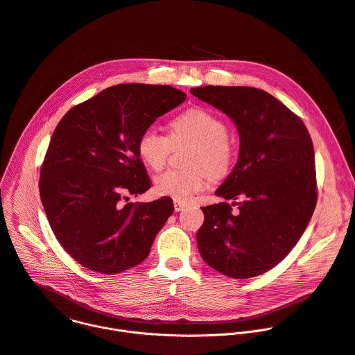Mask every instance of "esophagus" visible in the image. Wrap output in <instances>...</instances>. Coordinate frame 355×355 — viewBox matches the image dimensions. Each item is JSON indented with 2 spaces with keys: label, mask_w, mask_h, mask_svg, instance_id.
<instances>
[{
  "label": "esophagus",
  "mask_w": 355,
  "mask_h": 355,
  "mask_svg": "<svg viewBox=\"0 0 355 355\" xmlns=\"http://www.w3.org/2000/svg\"><path fill=\"white\" fill-rule=\"evenodd\" d=\"M187 206L185 202H180V200H174V210L175 211H181L184 207Z\"/></svg>",
  "instance_id": "1"
}]
</instances>
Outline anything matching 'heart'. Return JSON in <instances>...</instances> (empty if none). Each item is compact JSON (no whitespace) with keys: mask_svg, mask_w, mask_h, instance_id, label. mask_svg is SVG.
<instances>
[{"mask_svg":"<svg viewBox=\"0 0 355 355\" xmlns=\"http://www.w3.org/2000/svg\"><path fill=\"white\" fill-rule=\"evenodd\" d=\"M220 116L211 111L195 107L180 114L170 124V137L156 127H149L139 135L137 148L141 160L153 170H160L173 146L181 142L195 144L189 159L191 170H167L155 178V191L174 200L188 202L202 192L213 175L225 174L234 160V145ZM208 169L206 171L204 167Z\"/></svg>","mask_w":355,"mask_h":355,"instance_id":"obj_1","label":"heart"}]
</instances>
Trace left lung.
Segmentation results:
<instances>
[{
    "instance_id": "1",
    "label": "left lung",
    "mask_w": 355,
    "mask_h": 355,
    "mask_svg": "<svg viewBox=\"0 0 355 355\" xmlns=\"http://www.w3.org/2000/svg\"><path fill=\"white\" fill-rule=\"evenodd\" d=\"M191 93L230 116L240 135L239 160L216 189L232 203L202 207L199 254L224 276H259L290 254L315 210L312 139L301 118L262 89L209 85Z\"/></svg>"
}]
</instances>
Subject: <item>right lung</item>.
<instances>
[{
  "mask_svg": "<svg viewBox=\"0 0 355 355\" xmlns=\"http://www.w3.org/2000/svg\"><path fill=\"white\" fill-rule=\"evenodd\" d=\"M185 97L167 85H115L72 107L54 130L40 198L55 239L83 268L115 275L148 258L174 206L167 196L128 202L150 188L137 144Z\"/></svg>",
  "mask_w": 355,
  "mask_h": 355,
  "instance_id": "right-lung-1",
  "label": "right lung"
}]
</instances>
